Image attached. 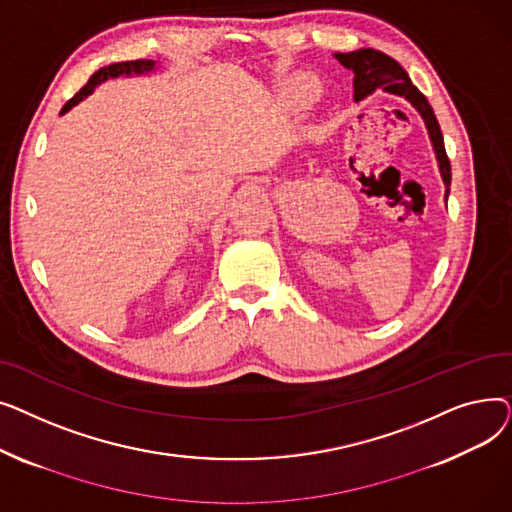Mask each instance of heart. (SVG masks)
<instances>
[{"label":"heart","mask_w":512,"mask_h":512,"mask_svg":"<svg viewBox=\"0 0 512 512\" xmlns=\"http://www.w3.org/2000/svg\"><path fill=\"white\" fill-rule=\"evenodd\" d=\"M292 93H294V97L297 99H301V101H307V99H311L313 95H315V85H313V80L311 78H305V76H301V78H297L294 80V85H292V89H290Z\"/></svg>","instance_id":"b5f03b06"}]
</instances>
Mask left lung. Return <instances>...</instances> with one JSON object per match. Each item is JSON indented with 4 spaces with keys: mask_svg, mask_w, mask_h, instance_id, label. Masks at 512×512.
Masks as SVG:
<instances>
[{
    "mask_svg": "<svg viewBox=\"0 0 512 512\" xmlns=\"http://www.w3.org/2000/svg\"><path fill=\"white\" fill-rule=\"evenodd\" d=\"M334 58L348 70H353V87H355V101H363L365 97L373 95L378 89L392 93L396 97L407 99L421 120L425 122L429 141H432L436 161H438V170L444 180L446 193L444 201L448 203V193H450V161L444 149V137L440 124L436 120V114L432 110V105L425 99V95L411 83V78L407 70L402 68L396 60H392L386 53L378 49H357L351 53H334Z\"/></svg>",
    "mask_w": 512,
    "mask_h": 512,
    "instance_id": "1",
    "label": "left lung"
}]
</instances>
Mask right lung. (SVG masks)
<instances>
[{"label":"right lung","instance_id":"add662e5","mask_svg":"<svg viewBox=\"0 0 512 512\" xmlns=\"http://www.w3.org/2000/svg\"><path fill=\"white\" fill-rule=\"evenodd\" d=\"M157 68V64L153 62V60H134V62H118V64H110V66H105V68H99L91 78H89V83L80 89L64 107H62V112L60 114H66V112H70L74 105H78L80 101L83 99H87L93 91H95V87H99L101 83H105V80H110V78H118V76H141V74H149V72H153Z\"/></svg>","mask_w":512,"mask_h":512}]
</instances>
